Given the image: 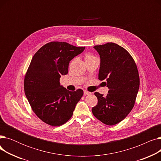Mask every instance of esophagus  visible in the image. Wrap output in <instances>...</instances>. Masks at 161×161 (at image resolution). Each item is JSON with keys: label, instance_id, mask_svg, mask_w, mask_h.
Masks as SVG:
<instances>
[{"label": "esophagus", "instance_id": "esophagus-1", "mask_svg": "<svg viewBox=\"0 0 161 161\" xmlns=\"http://www.w3.org/2000/svg\"><path fill=\"white\" fill-rule=\"evenodd\" d=\"M91 92L87 91H83V95H91Z\"/></svg>", "mask_w": 161, "mask_h": 161}]
</instances>
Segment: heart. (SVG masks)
Instances as JSON below:
<instances>
[{
  "instance_id": "obj_1",
  "label": "heart",
  "mask_w": 161,
  "mask_h": 161,
  "mask_svg": "<svg viewBox=\"0 0 161 161\" xmlns=\"http://www.w3.org/2000/svg\"><path fill=\"white\" fill-rule=\"evenodd\" d=\"M95 58H97V57L95 55H93L90 53H86L85 56H84V58H85L86 62H87V61H89L90 60H92V59Z\"/></svg>"
}]
</instances>
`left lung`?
Wrapping results in <instances>:
<instances>
[{
  "mask_svg": "<svg viewBox=\"0 0 161 161\" xmlns=\"http://www.w3.org/2000/svg\"><path fill=\"white\" fill-rule=\"evenodd\" d=\"M100 57L98 79L108 88L104 97L98 92L97 104L92 108L94 116L107 125L123 121L132 109L140 87L137 66L130 54L123 47L108 42L94 46Z\"/></svg>",
  "mask_w": 161,
  "mask_h": 161,
  "instance_id": "1",
  "label": "left lung"
}]
</instances>
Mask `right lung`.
Listing matches in <instances>:
<instances>
[{"label":"right lung","instance_id":"right-lung-1","mask_svg":"<svg viewBox=\"0 0 161 161\" xmlns=\"http://www.w3.org/2000/svg\"><path fill=\"white\" fill-rule=\"evenodd\" d=\"M84 49L65 42H51L32 58L25 75V93L34 113L49 125L58 126L69 121L83 96V90L70 91L59 80L68 74L70 61Z\"/></svg>","mask_w":161,"mask_h":161}]
</instances>
